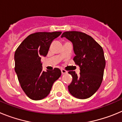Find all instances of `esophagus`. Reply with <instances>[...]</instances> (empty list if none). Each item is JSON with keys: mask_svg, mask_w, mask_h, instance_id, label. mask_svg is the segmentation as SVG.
I'll list each match as a JSON object with an SVG mask.
<instances>
[{"mask_svg": "<svg viewBox=\"0 0 122 122\" xmlns=\"http://www.w3.org/2000/svg\"><path fill=\"white\" fill-rule=\"evenodd\" d=\"M61 72H62V74H65V73H67V71H66L64 69H62L61 70Z\"/></svg>", "mask_w": 122, "mask_h": 122, "instance_id": "34e87169", "label": "esophagus"}]
</instances>
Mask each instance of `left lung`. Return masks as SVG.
Segmentation results:
<instances>
[{
  "instance_id": "1",
  "label": "left lung",
  "mask_w": 122,
  "mask_h": 122,
  "mask_svg": "<svg viewBox=\"0 0 122 122\" xmlns=\"http://www.w3.org/2000/svg\"><path fill=\"white\" fill-rule=\"evenodd\" d=\"M63 36L73 43L76 54L73 60L80 68L79 75L74 71L68 72L73 77L68 90L77 98H88L97 91L103 81L106 65L103 49L84 32L68 31L62 33L61 37Z\"/></svg>"
}]
</instances>
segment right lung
Masks as SVG:
<instances>
[{
	"label": "right lung",
	"mask_w": 122,
	"mask_h": 122,
	"mask_svg": "<svg viewBox=\"0 0 122 122\" xmlns=\"http://www.w3.org/2000/svg\"><path fill=\"white\" fill-rule=\"evenodd\" d=\"M61 32H36L29 35L15 53V70L21 88L29 98L40 100L49 95L54 82L61 76L57 68L44 71L41 57L46 56L51 44Z\"/></svg>",
	"instance_id": "add662e5"
}]
</instances>
